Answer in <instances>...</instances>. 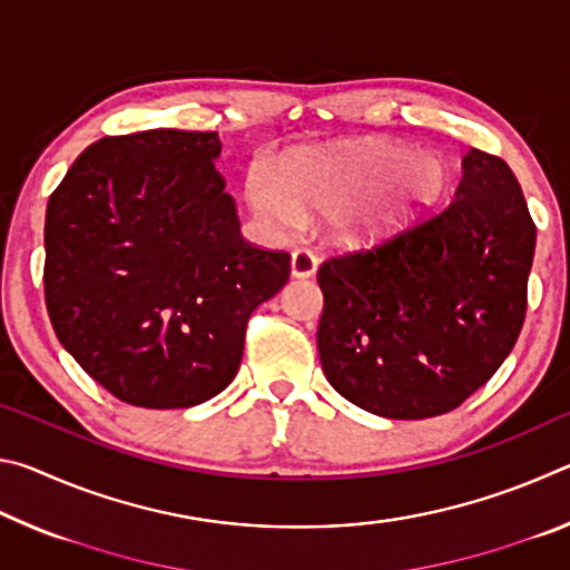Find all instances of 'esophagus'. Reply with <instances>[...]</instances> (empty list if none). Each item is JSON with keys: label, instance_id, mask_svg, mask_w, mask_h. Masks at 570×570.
Returning a JSON list of instances; mask_svg holds the SVG:
<instances>
[{"label": "esophagus", "instance_id": "esophagus-1", "mask_svg": "<svg viewBox=\"0 0 570 570\" xmlns=\"http://www.w3.org/2000/svg\"><path fill=\"white\" fill-rule=\"evenodd\" d=\"M316 274V256L306 248H296L292 254V276L308 278Z\"/></svg>", "mask_w": 570, "mask_h": 570}]
</instances>
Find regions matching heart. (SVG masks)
Wrapping results in <instances>:
<instances>
[{
  "label": "heart",
  "mask_w": 570,
  "mask_h": 570,
  "mask_svg": "<svg viewBox=\"0 0 570 570\" xmlns=\"http://www.w3.org/2000/svg\"><path fill=\"white\" fill-rule=\"evenodd\" d=\"M442 186V166L397 142L360 140L330 153H308L278 176L250 170V206L274 230H298L306 216H330L342 240L392 236L412 210Z\"/></svg>",
  "instance_id": "b5f03b06"
}]
</instances>
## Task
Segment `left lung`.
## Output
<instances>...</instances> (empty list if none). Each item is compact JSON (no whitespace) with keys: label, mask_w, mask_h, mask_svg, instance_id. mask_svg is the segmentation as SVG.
<instances>
[{"label":"left lung","mask_w":570,"mask_h":570,"mask_svg":"<svg viewBox=\"0 0 570 570\" xmlns=\"http://www.w3.org/2000/svg\"><path fill=\"white\" fill-rule=\"evenodd\" d=\"M533 254L535 224L513 170L470 148L448 206L320 266L326 380L390 420L460 407L513 352Z\"/></svg>","instance_id":"left-lung-1"}]
</instances>
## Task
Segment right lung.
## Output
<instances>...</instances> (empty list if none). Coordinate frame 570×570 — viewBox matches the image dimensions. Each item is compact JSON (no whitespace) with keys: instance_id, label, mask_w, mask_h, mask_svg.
<instances>
[{"instance_id":"1","label":"right lung","mask_w":570,"mask_h":570,"mask_svg":"<svg viewBox=\"0 0 570 570\" xmlns=\"http://www.w3.org/2000/svg\"><path fill=\"white\" fill-rule=\"evenodd\" d=\"M218 132L108 135L72 163L45 216L57 340L112 397L193 407L234 382L246 324L292 274L240 236Z\"/></svg>"}]
</instances>
